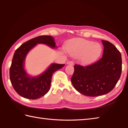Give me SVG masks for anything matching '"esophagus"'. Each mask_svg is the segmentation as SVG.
<instances>
[{"label":"esophagus","instance_id":"1","mask_svg":"<svg viewBox=\"0 0 128 128\" xmlns=\"http://www.w3.org/2000/svg\"><path fill=\"white\" fill-rule=\"evenodd\" d=\"M74 62L73 61H68L67 62V64H70V65H74Z\"/></svg>","mask_w":128,"mask_h":128}]
</instances>
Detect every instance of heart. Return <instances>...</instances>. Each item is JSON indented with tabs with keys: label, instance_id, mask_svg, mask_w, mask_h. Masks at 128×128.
Instances as JSON below:
<instances>
[{
	"label": "heart",
	"instance_id": "1",
	"mask_svg": "<svg viewBox=\"0 0 128 128\" xmlns=\"http://www.w3.org/2000/svg\"><path fill=\"white\" fill-rule=\"evenodd\" d=\"M102 47L99 43L83 39H75L70 42L66 47V50L70 55L81 56V60L84 64L94 61L102 52Z\"/></svg>",
	"mask_w": 128,
	"mask_h": 128
}]
</instances>
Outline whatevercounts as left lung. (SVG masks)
I'll use <instances>...</instances> for the list:
<instances>
[{"label": "left lung", "instance_id": "obj_1", "mask_svg": "<svg viewBox=\"0 0 128 128\" xmlns=\"http://www.w3.org/2000/svg\"><path fill=\"white\" fill-rule=\"evenodd\" d=\"M102 58L85 66L75 64L71 81L76 90L86 96L96 97L109 93L116 86L122 69L120 52L112 43L102 40Z\"/></svg>", "mask_w": 128, "mask_h": 128}]
</instances>
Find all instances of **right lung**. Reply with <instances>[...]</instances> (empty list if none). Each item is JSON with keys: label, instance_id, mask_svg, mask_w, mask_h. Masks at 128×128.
<instances>
[{"label": "right lung", "instance_id": "1", "mask_svg": "<svg viewBox=\"0 0 128 128\" xmlns=\"http://www.w3.org/2000/svg\"><path fill=\"white\" fill-rule=\"evenodd\" d=\"M37 43L56 47L53 38L50 36L43 35L30 40L15 50L10 68V79L13 88L20 96L30 100L40 98L47 94L50 89L53 73L64 66L52 64L41 75L30 77L24 69V61L28 52Z\"/></svg>", "mask_w": 128, "mask_h": 128}]
</instances>
